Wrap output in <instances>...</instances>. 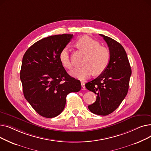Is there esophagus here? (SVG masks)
I'll use <instances>...</instances> for the list:
<instances>
[{
    "instance_id": "34e87169",
    "label": "esophagus",
    "mask_w": 151,
    "mask_h": 151,
    "mask_svg": "<svg viewBox=\"0 0 151 151\" xmlns=\"http://www.w3.org/2000/svg\"><path fill=\"white\" fill-rule=\"evenodd\" d=\"M81 90H85L86 89V88H85V84L84 82H81Z\"/></svg>"
}]
</instances>
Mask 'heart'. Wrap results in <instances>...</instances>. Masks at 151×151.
I'll use <instances>...</instances> for the list:
<instances>
[{
    "label": "heart",
    "mask_w": 151,
    "mask_h": 151,
    "mask_svg": "<svg viewBox=\"0 0 151 151\" xmlns=\"http://www.w3.org/2000/svg\"><path fill=\"white\" fill-rule=\"evenodd\" d=\"M76 45L87 55L83 62L84 66L71 71V76L84 80L89 78L93 73L94 75H99L106 69L110 60V52L106 47L100 46L98 42L88 36L79 39ZM59 58L63 67L67 69H70L72 67L67 47L61 50Z\"/></svg>",
    "instance_id": "heart-1"
}]
</instances>
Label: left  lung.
Listing matches in <instances>:
<instances>
[{"label":"left lung","mask_w":151,"mask_h":151,"mask_svg":"<svg viewBox=\"0 0 151 151\" xmlns=\"http://www.w3.org/2000/svg\"><path fill=\"white\" fill-rule=\"evenodd\" d=\"M100 35L109 47V63L104 72L85 86L97 95L89 109L93 114L106 116L118 108L127 94L132 70L123 46L111 38Z\"/></svg>","instance_id":"1"}]
</instances>
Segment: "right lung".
Masks as SVG:
<instances>
[{"mask_svg": "<svg viewBox=\"0 0 151 151\" xmlns=\"http://www.w3.org/2000/svg\"><path fill=\"white\" fill-rule=\"evenodd\" d=\"M73 34L47 37L32 45L22 58L20 79L25 99L40 115L60 114L70 92L81 89L80 80L70 76L59 60V53Z\"/></svg>", "mask_w": 151, "mask_h": 151, "instance_id": "add662e5", "label": "right lung"}]
</instances>
